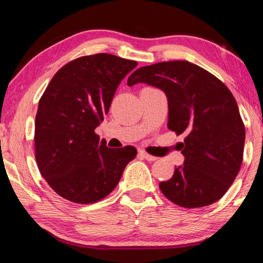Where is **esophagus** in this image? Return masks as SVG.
<instances>
[{
	"label": "esophagus",
	"instance_id": "34e87169",
	"mask_svg": "<svg viewBox=\"0 0 263 263\" xmlns=\"http://www.w3.org/2000/svg\"><path fill=\"white\" fill-rule=\"evenodd\" d=\"M139 157H140V158H143V159H145V160H148V162H154V160L157 159L156 157H154V156L146 154L145 151H142V150L139 151Z\"/></svg>",
	"mask_w": 263,
	"mask_h": 263
}]
</instances>
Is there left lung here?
<instances>
[{"instance_id":"1","label":"left lung","mask_w":263,"mask_h":263,"mask_svg":"<svg viewBox=\"0 0 263 263\" xmlns=\"http://www.w3.org/2000/svg\"><path fill=\"white\" fill-rule=\"evenodd\" d=\"M158 87L167 97V127L185 134V162L159 183L163 194L182 208H201L223 197L240 170L245 126L227 85L188 61L141 67L127 84Z\"/></svg>"}]
</instances>
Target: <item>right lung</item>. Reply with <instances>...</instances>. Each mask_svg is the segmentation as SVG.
Wrapping results in <instances>:
<instances>
[{
  "label": "right lung",
  "mask_w": 263,
  "mask_h": 263,
  "mask_svg": "<svg viewBox=\"0 0 263 263\" xmlns=\"http://www.w3.org/2000/svg\"><path fill=\"white\" fill-rule=\"evenodd\" d=\"M136 66L112 54L87 55L63 66L46 87L35 115V160L63 199L82 204L103 200L136 157L134 146L110 149L95 133Z\"/></svg>",
  "instance_id": "right-lung-1"
}]
</instances>
